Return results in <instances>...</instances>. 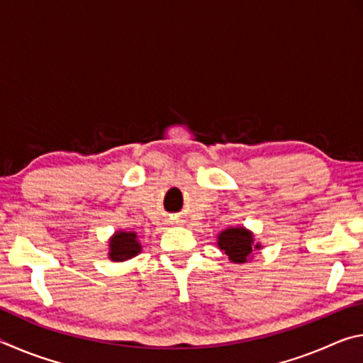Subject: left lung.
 <instances>
[{"label": "left lung", "mask_w": 363, "mask_h": 363, "mask_svg": "<svg viewBox=\"0 0 363 363\" xmlns=\"http://www.w3.org/2000/svg\"><path fill=\"white\" fill-rule=\"evenodd\" d=\"M218 248L224 251L233 264H245L253 259L255 251H259L262 245L256 242L255 233L245 225H230L218 233Z\"/></svg>", "instance_id": "obj_1"}]
</instances>
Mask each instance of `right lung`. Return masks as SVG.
<instances>
[{
	"instance_id": "1",
	"label": "right lung",
	"mask_w": 363,
	"mask_h": 363,
	"mask_svg": "<svg viewBox=\"0 0 363 363\" xmlns=\"http://www.w3.org/2000/svg\"><path fill=\"white\" fill-rule=\"evenodd\" d=\"M143 251L138 233L134 230H115L108 238V259L113 262H123L133 259Z\"/></svg>"
}]
</instances>
